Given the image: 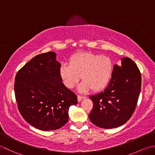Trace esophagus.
Here are the masks:
<instances>
[{
	"mask_svg": "<svg viewBox=\"0 0 155 155\" xmlns=\"http://www.w3.org/2000/svg\"><path fill=\"white\" fill-rule=\"evenodd\" d=\"M84 96H80V95H78V102H80V101H81L82 100H83L84 98Z\"/></svg>",
	"mask_w": 155,
	"mask_h": 155,
	"instance_id": "1",
	"label": "esophagus"
}]
</instances>
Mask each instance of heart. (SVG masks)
<instances>
[{
	"label": "heart",
	"mask_w": 155,
	"mask_h": 155,
	"mask_svg": "<svg viewBox=\"0 0 155 155\" xmlns=\"http://www.w3.org/2000/svg\"><path fill=\"white\" fill-rule=\"evenodd\" d=\"M113 70L114 63L110 57L81 52L72 57L69 65L65 64L61 66L60 76L68 88H73L81 77L83 81L78 87L79 91H98L108 84Z\"/></svg>",
	"instance_id": "b5f03b06"
}]
</instances>
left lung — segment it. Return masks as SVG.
<instances>
[{
	"mask_svg": "<svg viewBox=\"0 0 155 155\" xmlns=\"http://www.w3.org/2000/svg\"><path fill=\"white\" fill-rule=\"evenodd\" d=\"M141 74L137 64L128 58L121 65L114 66L112 78L100 93L90 96L93 108L90 121L102 128L120 126L131 118L138 102L141 88Z\"/></svg>",
	"mask_w": 155,
	"mask_h": 155,
	"instance_id": "obj_1",
	"label": "left lung"
}]
</instances>
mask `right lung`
<instances>
[{
  "instance_id": "right-lung-1",
  "label": "right lung",
  "mask_w": 155,
  "mask_h": 155,
  "mask_svg": "<svg viewBox=\"0 0 155 155\" xmlns=\"http://www.w3.org/2000/svg\"><path fill=\"white\" fill-rule=\"evenodd\" d=\"M60 68L55 53L49 51L34 57L15 76L18 111L41 130L61 128L68 120L69 107L78 104L77 96L62 83Z\"/></svg>"
}]
</instances>
